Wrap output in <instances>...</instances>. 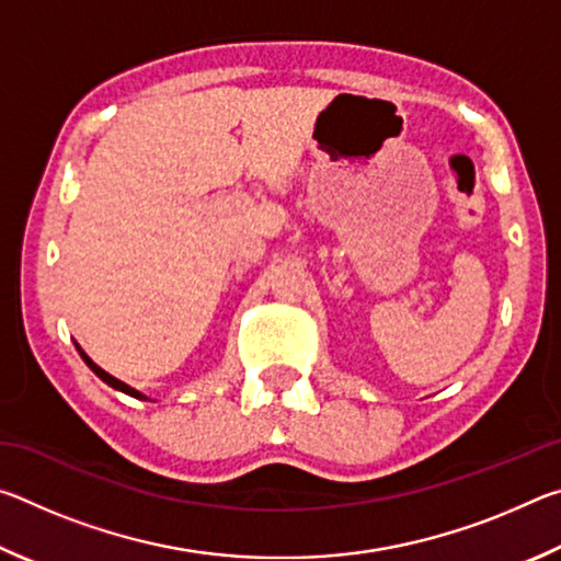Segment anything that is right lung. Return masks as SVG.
Listing matches in <instances>:
<instances>
[{"mask_svg": "<svg viewBox=\"0 0 561 561\" xmlns=\"http://www.w3.org/2000/svg\"><path fill=\"white\" fill-rule=\"evenodd\" d=\"M76 348H79V354H81V358L83 360H87V366L91 368V371L93 374H96L99 378H101V381H106L111 388H116V391H121V393H126V396H133V398H140V401H148V396H144V393H140V391H136V388H130L128 383H123V381H118V378L116 376H111V374H106V371H103V368L101 366H96V364H93V360L87 356V351H83L81 346H76Z\"/></svg>", "mask_w": 561, "mask_h": 561, "instance_id": "add662e5", "label": "right lung"}]
</instances>
